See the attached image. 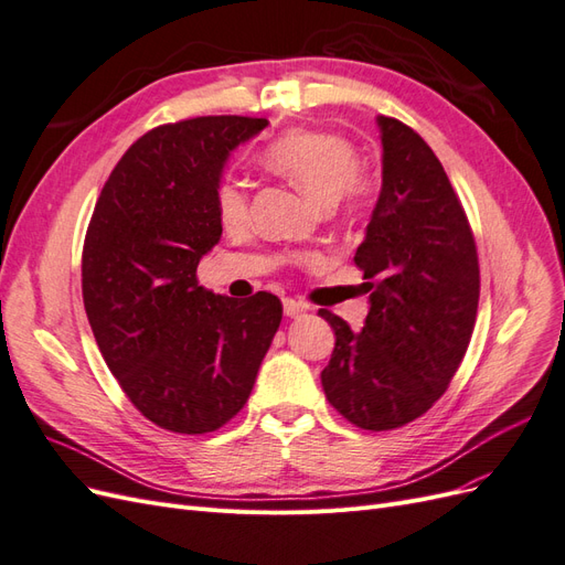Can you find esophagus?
I'll return each mask as SVG.
<instances>
[{
    "instance_id": "esophagus-1",
    "label": "esophagus",
    "mask_w": 565,
    "mask_h": 565,
    "mask_svg": "<svg viewBox=\"0 0 565 565\" xmlns=\"http://www.w3.org/2000/svg\"><path fill=\"white\" fill-rule=\"evenodd\" d=\"M282 309H285L287 318H299L301 313H306V309H309V306H306L303 301H297V299H285L282 301Z\"/></svg>"
}]
</instances>
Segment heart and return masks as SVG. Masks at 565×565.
<instances>
[{
	"label": "heart",
	"mask_w": 565,
	"mask_h": 565,
	"mask_svg": "<svg viewBox=\"0 0 565 565\" xmlns=\"http://www.w3.org/2000/svg\"><path fill=\"white\" fill-rule=\"evenodd\" d=\"M266 164L324 207L344 202L351 210H365L377 195V181L358 169L355 143L334 131H287L268 146ZM216 212L226 228H243L249 221L247 188L226 179L216 191Z\"/></svg>",
	"instance_id": "1"
}]
</instances>
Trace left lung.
<instances>
[{"mask_svg":"<svg viewBox=\"0 0 565 565\" xmlns=\"http://www.w3.org/2000/svg\"><path fill=\"white\" fill-rule=\"evenodd\" d=\"M382 191L353 262L370 295L365 328L320 309L334 351L320 382L339 415L367 431L422 417L467 353L476 322L478 254L446 169L417 131L377 117Z\"/></svg>","mask_w":565,"mask_h":565,"instance_id":"left-lung-1","label":"left lung"}]
</instances>
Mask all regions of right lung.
I'll return each instance as SVG.
<instances>
[{
    "label": "right lung",
    "instance_id": "right-lung-1",
    "mask_svg": "<svg viewBox=\"0 0 565 565\" xmlns=\"http://www.w3.org/2000/svg\"><path fill=\"white\" fill-rule=\"evenodd\" d=\"M262 117H195L143 134L108 177L82 252L96 344L127 398L174 434H210L247 403L282 320L276 295L247 301L198 285L221 237L216 191Z\"/></svg>",
    "mask_w": 565,
    "mask_h": 565
}]
</instances>
